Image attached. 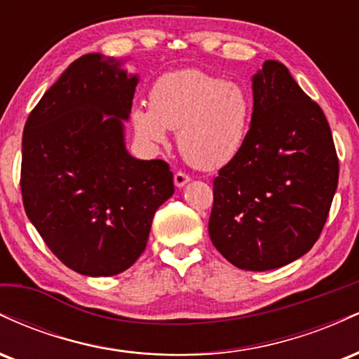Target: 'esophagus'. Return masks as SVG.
<instances>
[{"label": "esophagus", "mask_w": 359, "mask_h": 359, "mask_svg": "<svg viewBox=\"0 0 359 359\" xmlns=\"http://www.w3.org/2000/svg\"><path fill=\"white\" fill-rule=\"evenodd\" d=\"M189 180H191V177H189L187 174H184V172H177V174L174 175V182L177 187H184Z\"/></svg>", "instance_id": "34e87169"}]
</instances>
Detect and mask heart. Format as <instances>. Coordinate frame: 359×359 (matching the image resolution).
Instances as JSON below:
<instances>
[{"instance_id":"1","label":"heart","mask_w":359,"mask_h":359,"mask_svg":"<svg viewBox=\"0 0 359 359\" xmlns=\"http://www.w3.org/2000/svg\"><path fill=\"white\" fill-rule=\"evenodd\" d=\"M251 116L248 90L199 69L163 74L150 90V108L131 109L133 130L143 143L163 145L168 130H177L185 162L201 170L224 167L240 154Z\"/></svg>"}]
</instances>
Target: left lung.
Returning a JSON list of instances; mask_svg holds the SVG:
<instances>
[{
    "label": "left lung",
    "mask_w": 359,
    "mask_h": 359,
    "mask_svg": "<svg viewBox=\"0 0 359 359\" xmlns=\"http://www.w3.org/2000/svg\"><path fill=\"white\" fill-rule=\"evenodd\" d=\"M245 145L214 179L209 236L241 270L280 269L306 255L323 231L337 189L331 128L282 62L253 79Z\"/></svg>",
    "instance_id": "left-lung-1"
}]
</instances>
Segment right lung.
Returning <instances> with one entry per match:
<instances>
[{
    "label": "right lung",
    "instance_id": "obj_1",
    "mask_svg": "<svg viewBox=\"0 0 359 359\" xmlns=\"http://www.w3.org/2000/svg\"><path fill=\"white\" fill-rule=\"evenodd\" d=\"M101 53L74 60L25 123V212L65 266L88 277L130 269L145 251L156 209L174 194L163 160L128 154L138 76Z\"/></svg>",
    "mask_w": 359,
    "mask_h": 359
}]
</instances>
